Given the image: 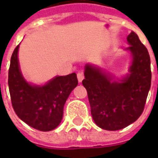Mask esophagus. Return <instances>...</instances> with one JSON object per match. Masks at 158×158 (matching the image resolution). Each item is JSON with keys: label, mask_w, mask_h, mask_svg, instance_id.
<instances>
[{"label": "esophagus", "mask_w": 158, "mask_h": 158, "mask_svg": "<svg viewBox=\"0 0 158 158\" xmlns=\"http://www.w3.org/2000/svg\"><path fill=\"white\" fill-rule=\"evenodd\" d=\"M77 78H78V80L79 82H82V80L85 79V75H84V73L83 72H79L77 73Z\"/></svg>", "instance_id": "esophagus-1"}]
</instances>
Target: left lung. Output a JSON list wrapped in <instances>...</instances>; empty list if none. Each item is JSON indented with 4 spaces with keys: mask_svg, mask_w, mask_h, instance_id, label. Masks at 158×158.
<instances>
[{
    "mask_svg": "<svg viewBox=\"0 0 158 158\" xmlns=\"http://www.w3.org/2000/svg\"><path fill=\"white\" fill-rule=\"evenodd\" d=\"M127 50L133 56L129 75L121 82L112 81L102 69L87 64L82 81L88 95L90 112L96 125L106 130H118L142 114L151 88V59L146 46L135 32L127 37Z\"/></svg>",
    "mask_w": 158,
    "mask_h": 158,
    "instance_id": "1",
    "label": "left lung"
}]
</instances>
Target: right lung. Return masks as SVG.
I'll use <instances>...</instances> for the list:
<instances>
[{
    "label": "right lung",
    "mask_w": 158,
    "mask_h": 158,
    "mask_svg": "<svg viewBox=\"0 0 158 158\" xmlns=\"http://www.w3.org/2000/svg\"><path fill=\"white\" fill-rule=\"evenodd\" d=\"M19 45L13 51L8 71L12 105L19 118L40 131L56 129L61 123L63 106L78 85L75 73L57 76L43 86L32 85L23 78L19 65Z\"/></svg>",
    "instance_id": "obj_1"
}]
</instances>
